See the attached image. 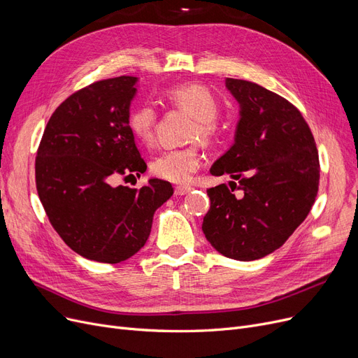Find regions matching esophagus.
Wrapping results in <instances>:
<instances>
[{"instance_id": "34e87169", "label": "esophagus", "mask_w": 358, "mask_h": 358, "mask_svg": "<svg viewBox=\"0 0 358 358\" xmlns=\"http://www.w3.org/2000/svg\"><path fill=\"white\" fill-rule=\"evenodd\" d=\"M191 186H176V188H175V194L176 195H186V194H188V192H191Z\"/></svg>"}]
</instances>
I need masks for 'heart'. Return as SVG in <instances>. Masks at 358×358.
<instances>
[{"instance_id": "1", "label": "heart", "mask_w": 358, "mask_h": 358, "mask_svg": "<svg viewBox=\"0 0 358 358\" xmlns=\"http://www.w3.org/2000/svg\"><path fill=\"white\" fill-rule=\"evenodd\" d=\"M166 103L183 110L192 116L194 122L189 128V140H199L202 144L211 145L221 137L223 125L217 117L220 105L217 97L210 89L198 83L176 84L164 90ZM128 128L140 143L151 145L156 138L157 112L150 105H143L128 113ZM201 156L196 144L185 148L169 150L160 155L151 164V170L157 178L173 182L186 183L199 169Z\"/></svg>"}]
</instances>
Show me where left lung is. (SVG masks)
Listing matches in <instances>:
<instances>
[{
	"instance_id": "obj_1",
	"label": "left lung",
	"mask_w": 358,
	"mask_h": 358,
	"mask_svg": "<svg viewBox=\"0 0 358 358\" xmlns=\"http://www.w3.org/2000/svg\"><path fill=\"white\" fill-rule=\"evenodd\" d=\"M226 86L241 119L234 144L210 172L231 180L207 189L202 231L224 257L255 261L281 248L310 213L319 155L308 122L287 99L246 80L227 78Z\"/></svg>"
}]
</instances>
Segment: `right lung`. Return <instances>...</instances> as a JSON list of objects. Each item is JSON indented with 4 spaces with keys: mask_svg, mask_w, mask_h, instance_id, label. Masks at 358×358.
<instances>
[{
    "mask_svg": "<svg viewBox=\"0 0 358 358\" xmlns=\"http://www.w3.org/2000/svg\"><path fill=\"white\" fill-rule=\"evenodd\" d=\"M137 77L96 81L66 97L50 116L35 162L36 189L61 239L90 261L117 264L147 242L155 211L172 185L150 179L141 189L113 186L147 164L128 128Z\"/></svg>",
    "mask_w": 358,
    "mask_h": 358,
    "instance_id": "1",
    "label": "right lung"
}]
</instances>
